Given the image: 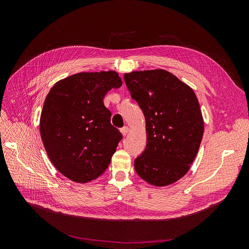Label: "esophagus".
I'll list each match as a JSON object with an SVG mask.
<instances>
[{
	"label": "esophagus",
	"mask_w": 249,
	"mask_h": 249,
	"mask_svg": "<svg viewBox=\"0 0 249 249\" xmlns=\"http://www.w3.org/2000/svg\"><path fill=\"white\" fill-rule=\"evenodd\" d=\"M129 131H130L129 126H124V127H122V129H120V132H122V134L124 135V136H125V135L129 133Z\"/></svg>",
	"instance_id": "1"
}]
</instances>
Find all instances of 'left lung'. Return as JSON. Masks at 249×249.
<instances>
[{
	"label": "left lung",
	"mask_w": 249,
	"mask_h": 249,
	"mask_svg": "<svg viewBox=\"0 0 249 249\" xmlns=\"http://www.w3.org/2000/svg\"><path fill=\"white\" fill-rule=\"evenodd\" d=\"M124 78L145 117L146 148L135 159V170L156 187L178 182L189 171L205 129L196 95L165 70L132 71Z\"/></svg>",
	"instance_id": "left-lung-1"
}]
</instances>
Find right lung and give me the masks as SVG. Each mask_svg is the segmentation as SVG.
I'll return each instance as SVG.
<instances>
[{
	"label": "right lung",
	"instance_id": "add662e5",
	"mask_svg": "<svg viewBox=\"0 0 249 249\" xmlns=\"http://www.w3.org/2000/svg\"><path fill=\"white\" fill-rule=\"evenodd\" d=\"M123 81L114 71L79 72L55 83L44 101L40 136L55 168L85 184L106 171L123 135L111 124L104 97Z\"/></svg>",
	"mask_w": 249,
	"mask_h": 249
}]
</instances>
